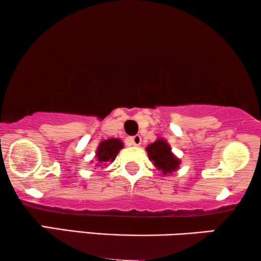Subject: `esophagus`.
I'll return each instance as SVG.
<instances>
[{
  "label": "esophagus",
  "instance_id": "esophagus-1",
  "mask_svg": "<svg viewBox=\"0 0 261 261\" xmlns=\"http://www.w3.org/2000/svg\"><path fill=\"white\" fill-rule=\"evenodd\" d=\"M129 141H130L132 145L139 146L141 144V137H140V135H134V137H132L129 139Z\"/></svg>",
  "mask_w": 261,
  "mask_h": 261
}]
</instances>
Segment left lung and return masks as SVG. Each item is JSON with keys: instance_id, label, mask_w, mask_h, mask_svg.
Listing matches in <instances>:
<instances>
[{"instance_id": "obj_1", "label": "left lung", "mask_w": 261, "mask_h": 261, "mask_svg": "<svg viewBox=\"0 0 261 261\" xmlns=\"http://www.w3.org/2000/svg\"><path fill=\"white\" fill-rule=\"evenodd\" d=\"M148 158L163 174H171L179 167L180 160L171 151L170 145L164 139H156L146 147Z\"/></svg>"}]
</instances>
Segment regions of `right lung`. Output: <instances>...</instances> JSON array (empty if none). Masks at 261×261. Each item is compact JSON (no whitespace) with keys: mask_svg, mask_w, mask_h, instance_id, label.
<instances>
[{"mask_svg":"<svg viewBox=\"0 0 261 261\" xmlns=\"http://www.w3.org/2000/svg\"><path fill=\"white\" fill-rule=\"evenodd\" d=\"M121 148H123V142L120 139H107L99 142L96 151V165L103 166L107 163L114 162Z\"/></svg>","mask_w":261,"mask_h":261,"instance_id":"obj_1","label":"right lung"}]
</instances>
